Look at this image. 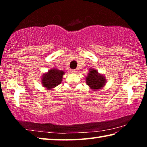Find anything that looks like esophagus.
<instances>
[{
  "mask_svg": "<svg viewBox=\"0 0 147 147\" xmlns=\"http://www.w3.org/2000/svg\"><path fill=\"white\" fill-rule=\"evenodd\" d=\"M77 69H71V73H77Z\"/></svg>",
  "mask_w": 147,
  "mask_h": 147,
  "instance_id": "esophagus-1",
  "label": "esophagus"
}]
</instances>
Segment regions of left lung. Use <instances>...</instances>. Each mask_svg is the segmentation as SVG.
I'll return each mask as SVG.
<instances>
[{
  "label": "left lung",
  "instance_id": "8db88e82",
  "mask_svg": "<svg viewBox=\"0 0 147 147\" xmlns=\"http://www.w3.org/2000/svg\"><path fill=\"white\" fill-rule=\"evenodd\" d=\"M105 77L98 73L95 69H91L89 71L88 77L86 78V83L94 91L103 88L105 85Z\"/></svg>",
  "mask_w": 147,
  "mask_h": 147
}]
</instances>
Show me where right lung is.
Masks as SVG:
<instances>
[{
	"instance_id": "obj_1",
	"label": "right lung",
	"mask_w": 147,
	"mask_h": 147,
	"mask_svg": "<svg viewBox=\"0 0 147 147\" xmlns=\"http://www.w3.org/2000/svg\"><path fill=\"white\" fill-rule=\"evenodd\" d=\"M64 72L56 69H52L49 73L45 74L42 78V84L45 88L51 89L60 84Z\"/></svg>"
}]
</instances>
